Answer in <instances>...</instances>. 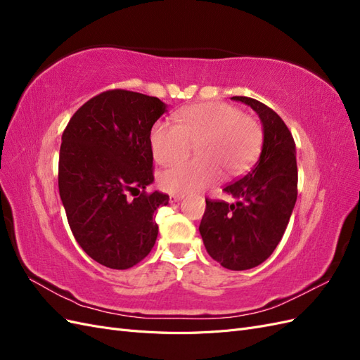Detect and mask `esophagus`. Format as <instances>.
Wrapping results in <instances>:
<instances>
[{
    "mask_svg": "<svg viewBox=\"0 0 360 360\" xmlns=\"http://www.w3.org/2000/svg\"><path fill=\"white\" fill-rule=\"evenodd\" d=\"M184 198V195H169V201L171 202H179V201H181Z\"/></svg>",
    "mask_w": 360,
    "mask_h": 360,
    "instance_id": "1",
    "label": "esophagus"
}]
</instances>
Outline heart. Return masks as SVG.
<instances>
[{
	"label": "heart",
	"mask_w": 360,
	"mask_h": 360,
	"mask_svg": "<svg viewBox=\"0 0 360 360\" xmlns=\"http://www.w3.org/2000/svg\"><path fill=\"white\" fill-rule=\"evenodd\" d=\"M263 130L252 117L236 106L207 102L184 108L177 124L158 122L150 134V147L159 165L186 158L192 146L197 156L159 174L163 191L174 195L200 192L226 176L245 172L259 155Z\"/></svg>",
	"instance_id": "heart-1"
}]
</instances>
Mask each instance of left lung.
<instances>
[{
    "instance_id": "1",
    "label": "left lung",
    "mask_w": 360,
    "mask_h": 360,
    "mask_svg": "<svg viewBox=\"0 0 360 360\" xmlns=\"http://www.w3.org/2000/svg\"><path fill=\"white\" fill-rule=\"evenodd\" d=\"M231 99L258 114L263 148L254 168L224 188L233 202L205 200L200 234L207 252L222 267L248 270L266 261L285 233L297 200L296 144L269 106L245 96Z\"/></svg>"
}]
</instances>
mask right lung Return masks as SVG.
Returning <instances> with one entry per match:
<instances>
[{"mask_svg":"<svg viewBox=\"0 0 360 360\" xmlns=\"http://www.w3.org/2000/svg\"><path fill=\"white\" fill-rule=\"evenodd\" d=\"M163 112L158 97L110 90L85 102L63 132L60 197L76 242L105 267H134L156 243L155 212L169 197L146 188L155 180L151 127Z\"/></svg>","mask_w":360,"mask_h":360,"instance_id":"right-lung-1","label":"right lung"}]
</instances>
